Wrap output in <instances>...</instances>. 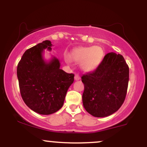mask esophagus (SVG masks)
I'll return each instance as SVG.
<instances>
[{"label":"esophagus","instance_id":"obj_1","mask_svg":"<svg viewBox=\"0 0 147 147\" xmlns=\"http://www.w3.org/2000/svg\"><path fill=\"white\" fill-rule=\"evenodd\" d=\"M80 79V77H79V75H78V74H77V75H75V81H78Z\"/></svg>","mask_w":147,"mask_h":147}]
</instances>
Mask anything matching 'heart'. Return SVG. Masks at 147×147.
<instances>
[{"label": "heart", "mask_w": 147, "mask_h": 147, "mask_svg": "<svg viewBox=\"0 0 147 147\" xmlns=\"http://www.w3.org/2000/svg\"><path fill=\"white\" fill-rule=\"evenodd\" d=\"M103 57L102 48L98 46L79 47L69 54L68 60L75 63H80L84 72L94 70L100 63Z\"/></svg>", "instance_id": "1"}]
</instances>
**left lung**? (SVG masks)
<instances>
[{
    "instance_id": "1",
    "label": "left lung",
    "mask_w": 147,
    "mask_h": 147,
    "mask_svg": "<svg viewBox=\"0 0 147 147\" xmlns=\"http://www.w3.org/2000/svg\"><path fill=\"white\" fill-rule=\"evenodd\" d=\"M129 79V68L122 55L106 54L95 70L82 77L84 109L97 117L115 113L124 102Z\"/></svg>"
}]
</instances>
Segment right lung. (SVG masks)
<instances>
[{"label":"right lung","instance_id":"1","mask_svg":"<svg viewBox=\"0 0 147 147\" xmlns=\"http://www.w3.org/2000/svg\"><path fill=\"white\" fill-rule=\"evenodd\" d=\"M52 45L46 40L27 50L17 66L22 98L31 110L41 115L52 114L63 106L75 76L60 69L56 57L44 60V50L51 51Z\"/></svg>","mask_w":147,"mask_h":147}]
</instances>
